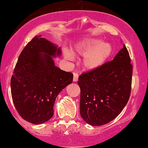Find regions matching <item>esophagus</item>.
<instances>
[{"instance_id": "1", "label": "esophagus", "mask_w": 148, "mask_h": 148, "mask_svg": "<svg viewBox=\"0 0 148 148\" xmlns=\"http://www.w3.org/2000/svg\"><path fill=\"white\" fill-rule=\"evenodd\" d=\"M79 79V74L77 73H74V77H73V81L76 82Z\"/></svg>"}]
</instances>
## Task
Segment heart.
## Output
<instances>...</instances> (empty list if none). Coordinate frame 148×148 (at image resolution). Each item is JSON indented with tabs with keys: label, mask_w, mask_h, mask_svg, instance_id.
<instances>
[{
	"label": "heart",
	"mask_w": 148,
	"mask_h": 148,
	"mask_svg": "<svg viewBox=\"0 0 148 148\" xmlns=\"http://www.w3.org/2000/svg\"><path fill=\"white\" fill-rule=\"evenodd\" d=\"M112 52L110 44L103 42L102 39L94 37L83 38L74 45L72 52L65 49L64 56L68 60L73 59V55L76 56H83L82 65L88 70L99 68L106 63Z\"/></svg>",
	"instance_id": "heart-1"
}]
</instances>
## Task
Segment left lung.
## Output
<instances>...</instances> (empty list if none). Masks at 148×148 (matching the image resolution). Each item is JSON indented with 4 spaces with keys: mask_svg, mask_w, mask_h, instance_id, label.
I'll use <instances>...</instances> for the list:
<instances>
[{
    "mask_svg": "<svg viewBox=\"0 0 148 148\" xmlns=\"http://www.w3.org/2000/svg\"><path fill=\"white\" fill-rule=\"evenodd\" d=\"M132 65L125 45L114 59L79 77L80 114L87 123L100 126L114 120L131 92Z\"/></svg>",
    "mask_w": 148,
    "mask_h": 148,
    "instance_id": "obj_1",
    "label": "left lung"
}]
</instances>
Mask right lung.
<instances>
[{
	"instance_id": "1",
	"label": "right lung",
	"mask_w": 148,
	"mask_h": 148,
	"mask_svg": "<svg viewBox=\"0 0 148 148\" xmlns=\"http://www.w3.org/2000/svg\"><path fill=\"white\" fill-rule=\"evenodd\" d=\"M60 55V47L41 35L34 37L21 53L11 79V92L16 109L27 121H49L57 96L72 83V73L55 65L53 58Z\"/></svg>"
}]
</instances>
